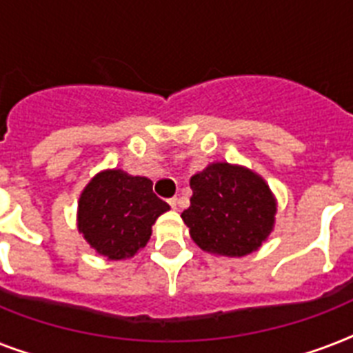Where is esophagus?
I'll return each mask as SVG.
<instances>
[{"mask_svg":"<svg viewBox=\"0 0 353 353\" xmlns=\"http://www.w3.org/2000/svg\"><path fill=\"white\" fill-rule=\"evenodd\" d=\"M168 205H170L172 209H177V198H170V199H168Z\"/></svg>","mask_w":353,"mask_h":353,"instance_id":"esophagus-1","label":"esophagus"}]
</instances>
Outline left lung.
<instances>
[{"label":"left lung","mask_w":353,"mask_h":353,"mask_svg":"<svg viewBox=\"0 0 353 353\" xmlns=\"http://www.w3.org/2000/svg\"><path fill=\"white\" fill-rule=\"evenodd\" d=\"M190 207L183 221L203 251L243 256L256 251L273 229L276 205L256 174L214 163L190 179Z\"/></svg>","instance_id":"1"}]
</instances>
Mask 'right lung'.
I'll list each match as a JSON object with an SVG mask.
<instances>
[{
    "label": "right lung",
    "mask_w": 353,
    "mask_h": 353,
    "mask_svg": "<svg viewBox=\"0 0 353 353\" xmlns=\"http://www.w3.org/2000/svg\"><path fill=\"white\" fill-rule=\"evenodd\" d=\"M170 209L146 177L121 170L101 172L79 201V231L97 252L110 260L133 256L148 243L152 225Z\"/></svg>",
    "instance_id": "right-lung-1"
}]
</instances>
